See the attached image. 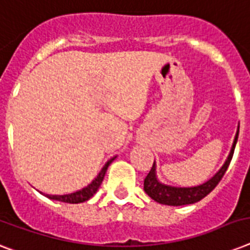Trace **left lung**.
I'll use <instances>...</instances> for the list:
<instances>
[{
	"instance_id": "obj_1",
	"label": "left lung",
	"mask_w": 250,
	"mask_h": 250,
	"mask_svg": "<svg viewBox=\"0 0 250 250\" xmlns=\"http://www.w3.org/2000/svg\"><path fill=\"white\" fill-rule=\"evenodd\" d=\"M237 136H239V127H237L236 136H235L234 144H232L231 151L229 154V158L220 171L217 172L206 184L199 185L195 188H172V186L160 184L155 177V164H153V167L144 180V190L153 200L160 203V204H166V206H186V204H192V203L202 200L212 191L213 188H216L218 182L221 181V178L224 177L225 172L227 171L231 159H232V155H234Z\"/></svg>"
}]
</instances>
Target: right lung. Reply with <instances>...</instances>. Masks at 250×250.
Instances as JSON below:
<instances>
[{"instance_id":"obj_1","label":"right lung","mask_w":250,"mask_h":250,"mask_svg":"<svg viewBox=\"0 0 250 250\" xmlns=\"http://www.w3.org/2000/svg\"><path fill=\"white\" fill-rule=\"evenodd\" d=\"M114 160V158L110 160H107L106 164L104 166V168L101 169V172L97 174V177L91 182L88 186L83 188L82 190H78L76 192H72V194H66V195H47V198L52 199V200H59V202L64 203H70V204H78V203H83L88 200L91 196H93V194L97 191V188H100L101 182L104 180V176L106 173V169L109 167V164Z\"/></svg>"}]
</instances>
